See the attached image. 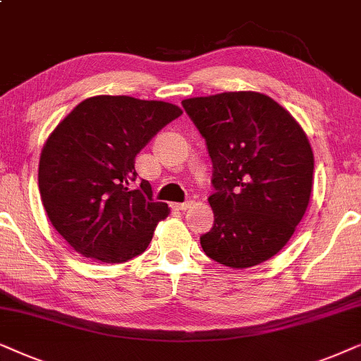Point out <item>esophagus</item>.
<instances>
[{
  "instance_id": "34e87169",
  "label": "esophagus",
  "mask_w": 361,
  "mask_h": 361,
  "mask_svg": "<svg viewBox=\"0 0 361 361\" xmlns=\"http://www.w3.org/2000/svg\"><path fill=\"white\" fill-rule=\"evenodd\" d=\"M191 206H193V201H185V203H173V208L181 209V211L188 209V208H191Z\"/></svg>"
}]
</instances>
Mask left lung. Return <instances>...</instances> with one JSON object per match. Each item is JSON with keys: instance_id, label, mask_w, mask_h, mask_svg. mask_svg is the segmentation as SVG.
<instances>
[{"instance_id": "8db88e82", "label": "left lung", "mask_w": 361, "mask_h": 361, "mask_svg": "<svg viewBox=\"0 0 361 361\" xmlns=\"http://www.w3.org/2000/svg\"><path fill=\"white\" fill-rule=\"evenodd\" d=\"M213 161L214 213L200 238L223 266H257L281 251L304 218L314 153L297 120L267 95L223 92L181 102Z\"/></svg>"}]
</instances>
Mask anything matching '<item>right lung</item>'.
<instances>
[{"label": "right lung", "instance_id": "1", "mask_svg": "<svg viewBox=\"0 0 361 361\" xmlns=\"http://www.w3.org/2000/svg\"><path fill=\"white\" fill-rule=\"evenodd\" d=\"M183 114L178 105L128 95L85 99L57 125L39 160V191L57 233L84 257L125 262L150 244L170 209L137 190L135 157Z\"/></svg>", "mask_w": 361, "mask_h": 361}]
</instances>
